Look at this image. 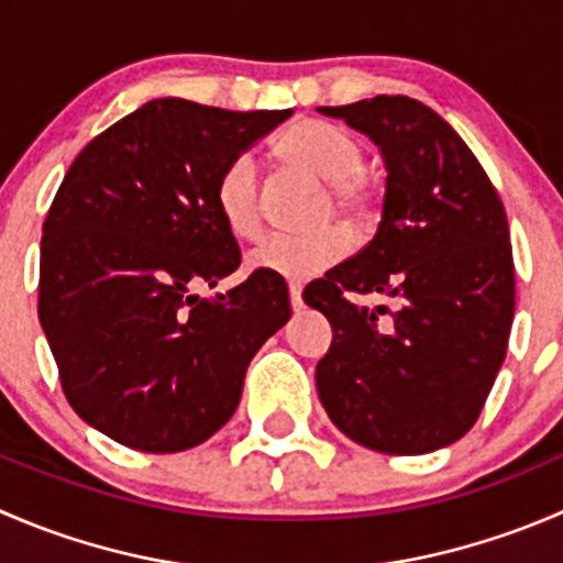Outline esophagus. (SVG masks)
Returning <instances> with one entry per match:
<instances>
[{"mask_svg":"<svg viewBox=\"0 0 563 563\" xmlns=\"http://www.w3.org/2000/svg\"><path fill=\"white\" fill-rule=\"evenodd\" d=\"M288 299H291L294 310H302V288L291 283V286H288Z\"/></svg>","mask_w":563,"mask_h":563,"instance_id":"obj_1","label":"esophagus"}]
</instances>
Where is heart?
I'll list each match as a JSON object with an SVG mask.
<instances>
[{"label":"heart","instance_id":"1","mask_svg":"<svg viewBox=\"0 0 563 563\" xmlns=\"http://www.w3.org/2000/svg\"><path fill=\"white\" fill-rule=\"evenodd\" d=\"M280 155L302 172L329 181L332 207L351 225L365 223L371 214V192L360 179L362 150L343 128L321 119H302L283 133ZM214 209L234 236L240 240L258 236V163L250 152L231 157L220 172L214 181ZM345 250H349V236L338 229H323L305 236L272 234L250 250L247 269L286 277V280H310L318 272L338 264Z\"/></svg>","mask_w":563,"mask_h":563}]
</instances>
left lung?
Returning <instances> with one entry per match:
<instances>
[{"label":"left lung","mask_w":563,"mask_h":563,"mask_svg":"<svg viewBox=\"0 0 563 563\" xmlns=\"http://www.w3.org/2000/svg\"><path fill=\"white\" fill-rule=\"evenodd\" d=\"M318 113L365 133L387 168L376 236L302 294L334 332L316 367L318 397L367 450L435 452L468 433L507 356V212L474 152L419 100L378 95ZM345 292L387 296L396 310L360 309Z\"/></svg>","instance_id":"obj_1"}]
</instances>
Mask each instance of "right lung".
Returning <instances> with one entry per match:
<instances>
[{
    "instance_id": "obj_1",
    "label": "right lung",
    "mask_w": 563,
    "mask_h": 563,
    "mask_svg": "<svg viewBox=\"0 0 563 563\" xmlns=\"http://www.w3.org/2000/svg\"><path fill=\"white\" fill-rule=\"evenodd\" d=\"M157 98L89 141L43 223L37 313L78 417L139 452L218 433L255 351L291 318L283 277L240 266L214 181L291 117Z\"/></svg>"
}]
</instances>
